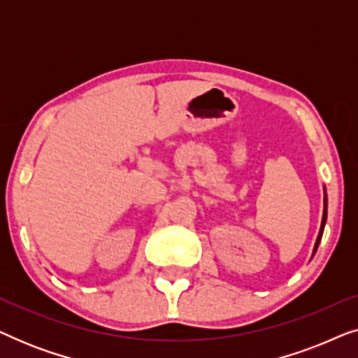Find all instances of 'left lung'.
Returning a JSON list of instances; mask_svg holds the SVG:
<instances>
[{
  "label": "left lung",
  "mask_w": 358,
  "mask_h": 358,
  "mask_svg": "<svg viewBox=\"0 0 358 358\" xmlns=\"http://www.w3.org/2000/svg\"><path fill=\"white\" fill-rule=\"evenodd\" d=\"M326 220H327V194H326V187H324V210H322V222H321L320 233H317V238H316V243H315V249H313V256H315L316 249H317V246H320V243H321L322 231H324V224H326Z\"/></svg>",
  "instance_id": "8db88e82"
}]
</instances>
